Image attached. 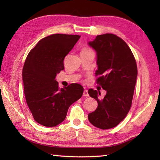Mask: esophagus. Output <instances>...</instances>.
<instances>
[{
  "label": "esophagus",
  "mask_w": 160,
  "mask_h": 160,
  "mask_svg": "<svg viewBox=\"0 0 160 160\" xmlns=\"http://www.w3.org/2000/svg\"><path fill=\"white\" fill-rule=\"evenodd\" d=\"M83 96H85V97H88V96H89V93H88V90H87V89L84 90V91H83Z\"/></svg>",
  "instance_id": "obj_1"
}]
</instances>
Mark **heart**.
Returning a JSON list of instances; mask_svg holds the SVG:
<instances>
[{"instance_id":"heart-1","label":"heart","mask_w":160,"mask_h":160,"mask_svg":"<svg viewBox=\"0 0 160 160\" xmlns=\"http://www.w3.org/2000/svg\"><path fill=\"white\" fill-rule=\"evenodd\" d=\"M88 50H89V49H83L82 51H88Z\"/></svg>"}]
</instances>
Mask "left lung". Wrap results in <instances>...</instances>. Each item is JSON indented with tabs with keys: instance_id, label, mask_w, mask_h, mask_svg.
<instances>
[{
	"instance_id": "obj_1",
	"label": "left lung",
	"mask_w": 160,
	"mask_h": 160,
	"mask_svg": "<svg viewBox=\"0 0 160 160\" xmlns=\"http://www.w3.org/2000/svg\"><path fill=\"white\" fill-rule=\"evenodd\" d=\"M88 45L97 52V83L107 92L99 99L100 92L89 89L98 106L88 119L96 128L111 129L126 117L132 105L138 77L136 61L127 43L113 34L98 35Z\"/></svg>"
}]
</instances>
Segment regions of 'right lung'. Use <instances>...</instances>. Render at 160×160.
Listing matches in <instances>:
<instances>
[{
  "label": "right lung",
  "mask_w": 160,
  "mask_h": 160,
  "mask_svg": "<svg viewBox=\"0 0 160 160\" xmlns=\"http://www.w3.org/2000/svg\"><path fill=\"white\" fill-rule=\"evenodd\" d=\"M79 35L54 34L42 38L28 53L22 69L24 92L33 118L45 127L65 120L71 104L81 98L83 88L72 83L59 89L56 76Z\"/></svg>",
  "instance_id": "right-lung-1"
}]
</instances>
